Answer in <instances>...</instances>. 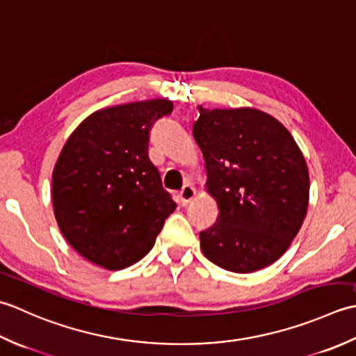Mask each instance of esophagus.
I'll return each instance as SVG.
<instances>
[{
    "label": "esophagus",
    "mask_w": 356,
    "mask_h": 356,
    "mask_svg": "<svg viewBox=\"0 0 356 356\" xmlns=\"http://www.w3.org/2000/svg\"><path fill=\"white\" fill-rule=\"evenodd\" d=\"M195 195H197V191H195V188L191 184H186L179 191L178 197H179V201L183 202V204H187V202H191L195 198Z\"/></svg>",
    "instance_id": "1"
}]
</instances>
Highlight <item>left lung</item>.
Instances as JSON below:
<instances>
[{
	"label": "left lung",
	"mask_w": 356,
	"mask_h": 356,
	"mask_svg": "<svg viewBox=\"0 0 356 356\" xmlns=\"http://www.w3.org/2000/svg\"><path fill=\"white\" fill-rule=\"evenodd\" d=\"M193 138L204 158L206 191L218 218L200 234L204 257L252 273L284 255L309 207L306 159L289 130L253 107L202 108Z\"/></svg>",
	"instance_id": "8db88e82"
}]
</instances>
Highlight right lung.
Wrapping results in <instances>:
<instances>
[{
    "mask_svg": "<svg viewBox=\"0 0 356 356\" xmlns=\"http://www.w3.org/2000/svg\"><path fill=\"white\" fill-rule=\"evenodd\" d=\"M172 108L168 98L101 108L63 146L52 173L54 213L67 243L95 266L138 263L177 207L149 158L150 129Z\"/></svg>",
    "mask_w": 356,
    "mask_h": 356,
    "instance_id": "add662e5",
    "label": "right lung"
}]
</instances>
